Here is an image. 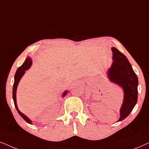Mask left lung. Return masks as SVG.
<instances>
[{
	"label": "left lung",
	"instance_id": "1",
	"mask_svg": "<svg viewBox=\"0 0 149 149\" xmlns=\"http://www.w3.org/2000/svg\"><path fill=\"white\" fill-rule=\"evenodd\" d=\"M111 50L113 62L107 71V76L111 82L123 89V101L118 120L121 121L130 115L137 102L138 80L127 58L115 47Z\"/></svg>",
	"mask_w": 149,
	"mask_h": 149
}]
</instances>
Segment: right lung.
Wrapping results in <instances>:
<instances>
[{
  "instance_id": "add662e5",
  "label": "right lung",
  "mask_w": 149,
  "mask_h": 149,
  "mask_svg": "<svg viewBox=\"0 0 149 149\" xmlns=\"http://www.w3.org/2000/svg\"><path fill=\"white\" fill-rule=\"evenodd\" d=\"M32 64V61L31 58H30V57H27V58L26 59L25 62H24V64H22L21 66L19 67V68H17V71H16L15 77H14V83H13V100L14 102V104H15V109L17 111L18 113L19 114V115L21 116V117L23 118V119L25 120L28 123H30V124H32L31 120H30L27 116L24 115V113H22V112L19 111V109H18L17 105V101H16V91H17V85L19 84L20 79H22V77L24 76V74H25L26 70H28V69L31 67ZM67 93H68V91L67 90L65 91L64 93L62 94V97H64L65 95L67 94Z\"/></svg>"
}]
</instances>
